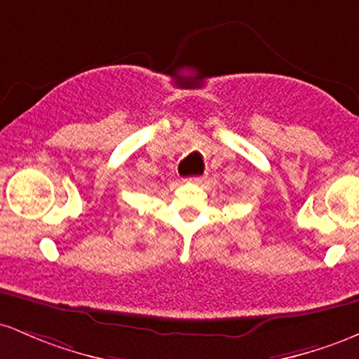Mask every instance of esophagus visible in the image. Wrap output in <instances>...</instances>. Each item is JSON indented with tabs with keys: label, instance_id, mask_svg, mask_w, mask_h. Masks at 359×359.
Masks as SVG:
<instances>
[{
	"label": "esophagus",
	"instance_id": "obj_1",
	"mask_svg": "<svg viewBox=\"0 0 359 359\" xmlns=\"http://www.w3.org/2000/svg\"><path fill=\"white\" fill-rule=\"evenodd\" d=\"M205 178H207V176H195V178H190V180H188V181H190V183L200 184V183H203Z\"/></svg>",
	"mask_w": 359,
	"mask_h": 359
}]
</instances>
